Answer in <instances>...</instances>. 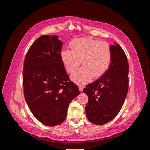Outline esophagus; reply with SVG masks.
Here are the masks:
<instances>
[{"instance_id":"obj_1","label":"esophagus","mask_w":150,"mask_h":150,"mask_svg":"<svg viewBox=\"0 0 150 150\" xmlns=\"http://www.w3.org/2000/svg\"><path fill=\"white\" fill-rule=\"evenodd\" d=\"M78 88H79V91L81 92V91H83V87H82V86H81V85H79V86L78 87Z\"/></svg>"}]
</instances>
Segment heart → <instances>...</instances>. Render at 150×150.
Segmentation results:
<instances>
[{
	"instance_id": "b5f03b06",
	"label": "heart",
	"mask_w": 150,
	"mask_h": 150,
	"mask_svg": "<svg viewBox=\"0 0 150 150\" xmlns=\"http://www.w3.org/2000/svg\"><path fill=\"white\" fill-rule=\"evenodd\" d=\"M71 47L72 50L64 49L61 51L60 58L68 73L75 71L82 61L83 67L71 77L76 83L86 84L93 77H100L109 68L112 51L107 42L91 38H81L73 41Z\"/></svg>"
}]
</instances>
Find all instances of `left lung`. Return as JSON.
<instances>
[{
    "label": "left lung",
    "mask_w": 150,
    "mask_h": 150,
    "mask_svg": "<svg viewBox=\"0 0 150 150\" xmlns=\"http://www.w3.org/2000/svg\"><path fill=\"white\" fill-rule=\"evenodd\" d=\"M110 47L112 59L109 68L83 89L88 96L85 113L87 119L96 125L108 123L117 115L128 91L129 65L126 56L116 42Z\"/></svg>",
    "instance_id": "1"
}]
</instances>
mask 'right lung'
I'll list each match as a JSON object with an SVG mask.
<instances>
[{
  "instance_id": "add662e5",
  "label": "right lung",
  "mask_w": 150,
  "mask_h": 150,
  "mask_svg": "<svg viewBox=\"0 0 150 150\" xmlns=\"http://www.w3.org/2000/svg\"><path fill=\"white\" fill-rule=\"evenodd\" d=\"M56 35H42L29 49L23 72L25 101L34 117L49 126L65 120L71 101L80 94L69 80L60 58L63 42Z\"/></svg>"
}]
</instances>
